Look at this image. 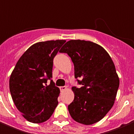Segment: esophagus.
Here are the masks:
<instances>
[{"instance_id":"34e87169","label":"esophagus","mask_w":134,"mask_h":134,"mask_svg":"<svg viewBox=\"0 0 134 134\" xmlns=\"http://www.w3.org/2000/svg\"><path fill=\"white\" fill-rule=\"evenodd\" d=\"M59 89H60V91L61 92H63V91H65V90H67V87H59Z\"/></svg>"}]
</instances>
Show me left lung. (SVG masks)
<instances>
[{"instance_id":"8db88e82","label":"left lung","mask_w":134,"mask_h":134,"mask_svg":"<svg viewBox=\"0 0 134 134\" xmlns=\"http://www.w3.org/2000/svg\"><path fill=\"white\" fill-rule=\"evenodd\" d=\"M59 52L71 57L75 78L83 85L72 88L75 99L68 106L70 116L85 125L99 121L112 108L119 86L112 59L101 45L81 40L68 41Z\"/></svg>"}]
</instances>
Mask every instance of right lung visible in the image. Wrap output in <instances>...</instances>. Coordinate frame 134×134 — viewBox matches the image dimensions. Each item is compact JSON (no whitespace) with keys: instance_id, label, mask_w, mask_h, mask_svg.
<instances>
[{"instance_id":"add662e5","label":"right lung","mask_w":134,"mask_h":134,"mask_svg":"<svg viewBox=\"0 0 134 134\" xmlns=\"http://www.w3.org/2000/svg\"><path fill=\"white\" fill-rule=\"evenodd\" d=\"M66 40L35 43L20 57L13 70L9 87L15 107L30 122L40 124L50 118L58 104L59 87L52 80L53 59Z\"/></svg>"}]
</instances>
